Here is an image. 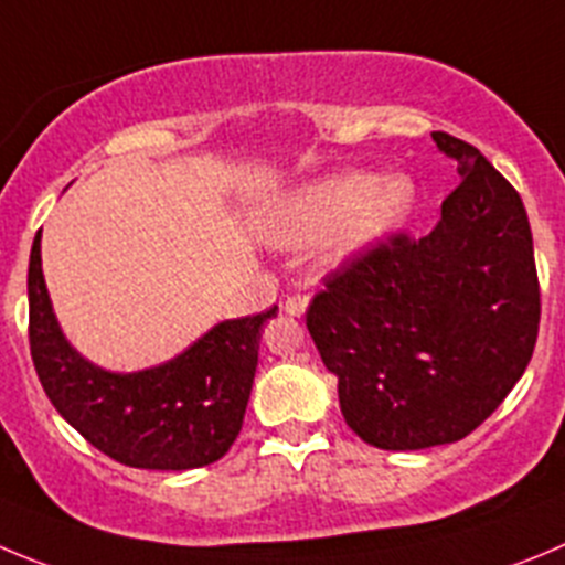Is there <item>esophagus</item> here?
Segmentation results:
<instances>
[{
	"instance_id": "34e87169",
	"label": "esophagus",
	"mask_w": 565,
	"mask_h": 565,
	"mask_svg": "<svg viewBox=\"0 0 565 565\" xmlns=\"http://www.w3.org/2000/svg\"><path fill=\"white\" fill-rule=\"evenodd\" d=\"M307 307H309V295L303 292H295L284 300V312L292 315V318H300V315L307 312Z\"/></svg>"
}]
</instances>
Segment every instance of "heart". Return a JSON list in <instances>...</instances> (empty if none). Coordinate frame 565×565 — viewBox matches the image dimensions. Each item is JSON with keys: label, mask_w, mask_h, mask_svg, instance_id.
Masks as SVG:
<instances>
[{"label": "heart", "mask_w": 565, "mask_h": 565, "mask_svg": "<svg viewBox=\"0 0 565 565\" xmlns=\"http://www.w3.org/2000/svg\"><path fill=\"white\" fill-rule=\"evenodd\" d=\"M415 186L407 175L342 172L289 192L267 214L265 231L278 245H307L331 230L326 256L345 262L395 231L413 209Z\"/></svg>", "instance_id": "heart-1"}]
</instances>
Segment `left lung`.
Returning a JSON list of instances; mask_svg holds the SVG:
<instances>
[{"label":"left lung","mask_w":565,"mask_h":565,"mask_svg":"<svg viewBox=\"0 0 565 565\" xmlns=\"http://www.w3.org/2000/svg\"><path fill=\"white\" fill-rule=\"evenodd\" d=\"M431 139L460 172L440 223L342 262L307 309L345 424L387 451L471 435L526 371L541 323L519 192L473 145L443 130Z\"/></svg>","instance_id":"8db88e82"}]
</instances>
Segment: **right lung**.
Here are the masks:
<instances>
[{
    "instance_id": "right-lung-1",
    "label": "right lung",
    "mask_w": 565,
    "mask_h": 565,
    "mask_svg": "<svg viewBox=\"0 0 565 565\" xmlns=\"http://www.w3.org/2000/svg\"><path fill=\"white\" fill-rule=\"evenodd\" d=\"M30 354L52 407L110 460L150 471L217 462L245 420L262 326L278 312L225 320L167 365L108 373L61 334L41 273V231L28 270Z\"/></svg>"
}]
</instances>
